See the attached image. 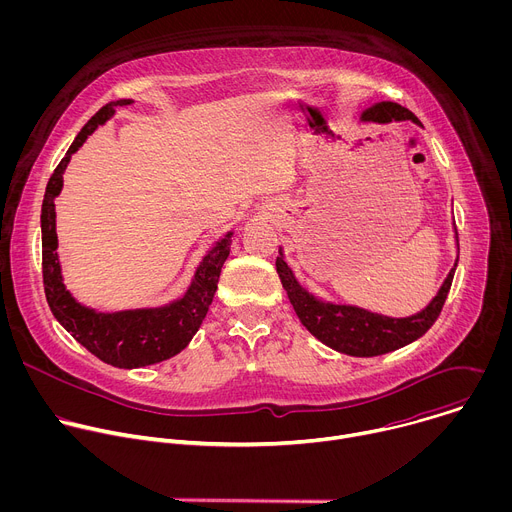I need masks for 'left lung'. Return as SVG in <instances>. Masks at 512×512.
I'll return each instance as SVG.
<instances>
[{
    "mask_svg": "<svg viewBox=\"0 0 512 512\" xmlns=\"http://www.w3.org/2000/svg\"><path fill=\"white\" fill-rule=\"evenodd\" d=\"M362 119L377 121V123H389L393 119L395 121L411 119L419 123V119L409 109L391 101L373 105L371 109L362 113ZM456 265L450 271L448 279L444 281L440 294L433 298V302L423 312L411 318H387L381 314L352 308V306H334V304L318 302L304 287H300V283L296 281L294 273H291L283 257L279 255L275 259L279 279L287 291V298L291 306H294L300 322L326 346L350 356H379V354L397 350L417 340L419 336H423L433 326L437 316L442 314V308L450 294Z\"/></svg>",
    "mask_w": 512,
    "mask_h": 512,
    "instance_id": "8db88e82",
    "label": "left lung"
}]
</instances>
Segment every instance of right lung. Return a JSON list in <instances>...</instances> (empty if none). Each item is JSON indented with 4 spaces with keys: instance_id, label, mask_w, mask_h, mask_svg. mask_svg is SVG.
<instances>
[{
    "instance_id": "1",
    "label": "right lung",
    "mask_w": 512,
    "mask_h": 512,
    "mask_svg": "<svg viewBox=\"0 0 512 512\" xmlns=\"http://www.w3.org/2000/svg\"><path fill=\"white\" fill-rule=\"evenodd\" d=\"M131 99H119L103 105L81 129L77 139L72 141L66 156L60 160L52 172L46 194L42 200V281L46 302L54 318L70 332V336L81 342L91 354L107 364L119 369H137L148 364L162 362L178 354L192 340L200 328L216 291L218 277H221L223 263L229 257L231 235L216 243V247L204 257L200 269L196 271L194 283L188 294L160 310H135L119 314H97L72 300L66 291L60 265L56 257L58 237H56V212L54 198L62 188V172L87 135H91L99 125H103L117 105H129Z\"/></svg>"
}]
</instances>
